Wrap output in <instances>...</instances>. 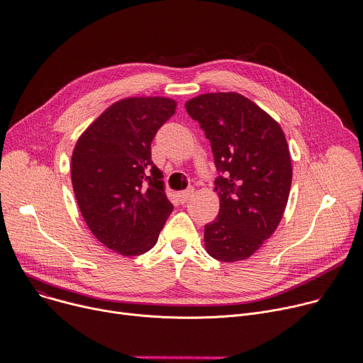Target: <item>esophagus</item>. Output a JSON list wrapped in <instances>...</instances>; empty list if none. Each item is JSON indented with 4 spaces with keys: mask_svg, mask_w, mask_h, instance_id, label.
I'll list each match as a JSON object with an SVG mask.
<instances>
[{
    "mask_svg": "<svg viewBox=\"0 0 363 363\" xmlns=\"http://www.w3.org/2000/svg\"><path fill=\"white\" fill-rule=\"evenodd\" d=\"M192 196H194V188H188V189H185V191H181V192H178V200L181 201V203H186Z\"/></svg>",
    "mask_w": 363,
    "mask_h": 363,
    "instance_id": "34e87169",
    "label": "esophagus"
}]
</instances>
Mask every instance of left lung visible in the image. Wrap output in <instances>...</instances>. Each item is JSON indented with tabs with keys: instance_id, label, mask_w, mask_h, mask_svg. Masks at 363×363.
Returning <instances> with one entry per match:
<instances>
[{
	"instance_id": "left-lung-1",
	"label": "left lung",
	"mask_w": 363,
	"mask_h": 363,
	"mask_svg": "<svg viewBox=\"0 0 363 363\" xmlns=\"http://www.w3.org/2000/svg\"><path fill=\"white\" fill-rule=\"evenodd\" d=\"M210 140L220 210L204 226L207 254L250 258L277 229L292 185V162L277 121L235 91L204 93L185 104Z\"/></svg>"
}]
</instances>
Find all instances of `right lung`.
<instances>
[{
	"label": "right lung",
	"instance_id": "right-lung-1",
	"mask_svg": "<svg viewBox=\"0 0 363 363\" xmlns=\"http://www.w3.org/2000/svg\"><path fill=\"white\" fill-rule=\"evenodd\" d=\"M177 101L135 96L116 101L79 137L71 182L83 219L106 248L134 257L156 242L174 206L152 162V140Z\"/></svg>",
	"mask_w": 363,
	"mask_h": 363
}]
</instances>
